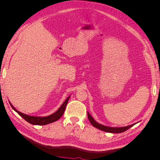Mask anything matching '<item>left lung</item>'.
Segmentation results:
<instances>
[{
	"mask_svg": "<svg viewBox=\"0 0 160 160\" xmlns=\"http://www.w3.org/2000/svg\"><path fill=\"white\" fill-rule=\"evenodd\" d=\"M88 119L89 120L90 123L91 125H93V127L98 128L101 131H103V132H109V133H122L125 132V131L129 129L130 128H132V126L135 124L133 123L132 125H128V126H125V127H121V128H114V127H109V126H105V125H103L102 124H100L98 123L93 118V117L89 114V112H88Z\"/></svg>",
	"mask_w": 160,
	"mask_h": 160,
	"instance_id": "8db88e82",
	"label": "left lung"
}]
</instances>
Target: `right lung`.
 <instances>
[{
  "label": "right lung",
  "instance_id": "obj_1",
  "mask_svg": "<svg viewBox=\"0 0 160 160\" xmlns=\"http://www.w3.org/2000/svg\"><path fill=\"white\" fill-rule=\"evenodd\" d=\"M69 98H70V96L66 99V100L64 101L63 103L61 105V107L58 109V110L56 111V112L49 116H46V117H37V116H31V115H28L25 113H22L14 108V106L11 104L10 101H9V103H10L11 108L15 111L16 112H17L19 115H21L24 119L26 120L27 122L30 123L31 124H32V125H44L49 124L52 122H55L61 118V116L64 113L65 108L67 103H68Z\"/></svg>",
  "mask_w": 160,
  "mask_h": 160
}]
</instances>
